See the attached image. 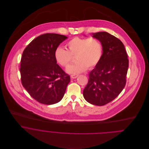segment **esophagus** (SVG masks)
<instances>
[{"instance_id":"1","label":"esophagus","mask_w":149,"mask_h":149,"mask_svg":"<svg viewBox=\"0 0 149 149\" xmlns=\"http://www.w3.org/2000/svg\"><path fill=\"white\" fill-rule=\"evenodd\" d=\"M78 74H71V76H70V77H71V78L72 79H76V78H77V77H78Z\"/></svg>"}]
</instances>
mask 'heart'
<instances>
[{"label":"heart","mask_w":149,"mask_h":149,"mask_svg":"<svg viewBox=\"0 0 149 149\" xmlns=\"http://www.w3.org/2000/svg\"><path fill=\"white\" fill-rule=\"evenodd\" d=\"M66 49L57 47L54 51L57 63L63 67H66L72 63L75 57L76 63L68 67L69 73L78 74L88 69L96 67L102 60L103 46L95 38H80L75 37L66 43Z\"/></svg>","instance_id":"heart-1"}]
</instances>
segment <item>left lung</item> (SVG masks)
<instances>
[{
    "label": "left lung",
    "instance_id": "8db88e82",
    "mask_svg": "<svg viewBox=\"0 0 149 149\" xmlns=\"http://www.w3.org/2000/svg\"><path fill=\"white\" fill-rule=\"evenodd\" d=\"M92 35L102 43L103 55L100 63L89 74L83 96L88 103L102 106L114 100L125 88L128 59L120 40L105 31Z\"/></svg>",
    "mask_w": 149,
    "mask_h": 149
}]
</instances>
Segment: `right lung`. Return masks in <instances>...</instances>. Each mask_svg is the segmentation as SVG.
Returning a JSON list of instances; mask_svg holds the SVG:
<instances>
[{"instance_id":"add662e5","label":"right lung","mask_w":149,"mask_h":149,"mask_svg":"<svg viewBox=\"0 0 149 149\" xmlns=\"http://www.w3.org/2000/svg\"><path fill=\"white\" fill-rule=\"evenodd\" d=\"M68 37L46 33L37 37L24 49L21 60L22 84L38 102L50 105L63 97L70 76L57 64L54 51Z\"/></svg>"}]
</instances>
